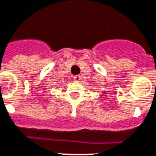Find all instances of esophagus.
Returning a JSON list of instances; mask_svg holds the SVG:
<instances>
[{
  "label": "esophagus",
  "mask_w": 156,
  "mask_h": 156,
  "mask_svg": "<svg viewBox=\"0 0 156 156\" xmlns=\"http://www.w3.org/2000/svg\"><path fill=\"white\" fill-rule=\"evenodd\" d=\"M73 79L75 81H79V80H80V76H75L73 77Z\"/></svg>",
  "instance_id": "34e87169"
}]
</instances>
